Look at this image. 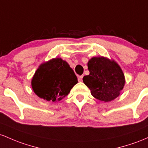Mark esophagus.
Listing matches in <instances>:
<instances>
[{"instance_id": "1", "label": "esophagus", "mask_w": 148, "mask_h": 148, "mask_svg": "<svg viewBox=\"0 0 148 148\" xmlns=\"http://www.w3.org/2000/svg\"><path fill=\"white\" fill-rule=\"evenodd\" d=\"M82 78H83V75H79L78 76V77H77V79H78L79 82H82Z\"/></svg>"}]
</instances>
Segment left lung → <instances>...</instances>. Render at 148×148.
Masks as SVG:
<instances>
[{
  "mask_svg": "<svg viewBox=\"0 0 148 148\" xmlns=\"http://www.w3.org/2000/svg\"><path fill=\"white\" fill-rule=\"evenodd\" d=\"M87 65L89 75L84 76L83 82L89 88L92 95L104 102L116 99L125 83L118 64L104 57H93Z\"/></svg>",
  "mask_w": 148,
  "mask_h": 148,
  "instance_id": "8db88e82",
  "label": "left lung"
}]
</instances>
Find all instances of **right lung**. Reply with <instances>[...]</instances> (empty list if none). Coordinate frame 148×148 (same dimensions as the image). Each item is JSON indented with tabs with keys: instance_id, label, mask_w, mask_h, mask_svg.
Wrapping results in <instances>:
<instances>
[{
	"instance_id": "obj_1",
	"label": "right lung",
	"mask_w": 148,
	"mask_h": 148,
	"mask_svg": "<svg viewBox=\"0 0 148 148\" xmlns=\"http://www.w3.org/2000/svg\"><path fill=\"white\" fill-rule=\"evenodd\" d=\"M77 83V77L68 63L57 58L39 66L31 85L40 98L54 102L66 97Z\"/></svg>"
}]
</instances>
